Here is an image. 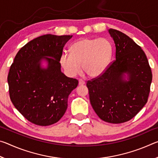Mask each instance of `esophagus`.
<instances>
[{"instance_id": "34e87169", "label": "esophagus", "mask_w": 158, "mask_h": 158, "mask_svg": "<svg viewBox=\"0 0 158 158\" xmlns=\"http://www.w3.org/2000/svg\"><path fill=\"white\" fill-rule=\"evenodd\" d=\"M84 84H85V81H84V80H82V79H79V85H84Z\"/></svg>"}]
</instances>
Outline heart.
I'll return each mask as SVG.
<instances>
[{
	"mask_svg": "<svg viewBox=\"0 0 158 158\" xmlns=\"http://www.w3.org/2000/svg\"><path fill=\"white\" fill-rule=\"evenodd\" d=\"M112 55V45L105 38H82L69 47V53H63L60 63L67 75L74 77L83 71L89 77L103 73Z\"/></svg>",
	"mask_w": 158,
	"mask_h": 158,
	"instance_id": "heart-1",
	"label": "heart"
}]
</instances>
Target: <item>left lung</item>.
I'll list each match as a JSON object with an SVG mask.
<instances>
[{
    "label": "left lung",
    "mask_w": 158,
    "mask_h": 158,
    "mask_svg": "<svg viewBox=\"0 0 158 158\" xmlns=\"http://www.w3.org/2000/svg\"><path fill=\"white\" fill-rule=\"evenodd\" d=\"M109 33L116 46V60L86 85L99 118L118 124L130 121L146 104L152 72L145 53L133 40L115 29Z\"/></svg>",
    "instance_id": "8db88e82"
}]
</instances>
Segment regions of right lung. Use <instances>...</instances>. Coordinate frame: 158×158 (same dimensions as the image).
I'll return each mask as SVG.
<instances>
[{"label":"right lung","mask_w":158,"mask_h":158,"mask_svg":"<svg viewBox=\"0 0 158 158\" xmlns=\"http://www.w3.org/2000/svg\"><path fill=\"white\" fill-rule=\"evenodd\" d=\"M72 37L47 34L35 38L21 48L10 67V100L32 123L47 126L57 123L68 108L69 95L78 85V80L60 70V57ZM42 60L47 61L46 69L41 68Z\"/></svg>","instance_id":"add662e5"}]
</instances>
